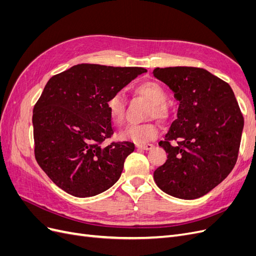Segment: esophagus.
<instances>
[{
  "instance_id": "1",
  "label": "esophagus",
  "mask_w": 256,
  "mask_h": 256,
  "mask_svg": "<svg viewBox=\"0 0 256 256\" xmlns=\"http://www.w3.org/2000/svg\"><path fill=\"white\" fill-rule=\"evenodd\" d=\"M136 147L140 150H152L154 145L150 144V143H140V144H136Z\"/></svg>"
}]
</instances>
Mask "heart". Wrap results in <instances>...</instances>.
I'll list each match as a JSON object with an SVG mask.
<instances>
[{
  "label": "heart",
  "mask_w": 256,
  "mask_h": 256,
  "mask_svg": "<svg viewBox=\"0 0 256 256\" xmlns=\"http://www.w3.org/2000/svg\"><path fill=\"white\" fill-rule=\"evenodd\" d=\"M136 92L148 100L150 106L147 110L146 118H154L164 122L168 118L170 110L166 104L168 94L161 84L154 81H145L138 85ZM106 111L109 118L115 125H122L125 120V99L122 92H115L106 100ZM159 134V126L156 122H148L138 125H129L120 134L122 140L132 141L136 143H145L154 140Z\"/></svg>",
  "instance_id": "1"
}]
</instances>
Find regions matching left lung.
<instances>
[{
  "mask_svg": "<svg viewBox=\"0 0 256 256\" xmlns=\"http://www.w3.org/2000/svg\"><path fill=\"white\" fill-rule=\"evenodd\" d=\"M152 74L180 102L177 118L159 142L168 159L154 180L172 196L200 198L235 166L244 116L228 83L203 68H154Z\"/></svg>",
  "mask_w": 256,
  "mask_h": 256,
  "instance_id": "8db88e82",
  "label": "left lung"
}]
</instances>
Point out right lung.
Here are the masks:
<instances>
[{
	"mask_svg": "<svg viewBox=\"0 0 256 256\" xmlns=\"http://www.w3.org/2000/svg\"><path fill=\"white\" fill-rule=\"evenodd\" d=\"M141 67L79 64L53 76L34 106L37 164L69 194H99L118 180L131 142L102 143L114 134L106 100L138 74Z\"/></svg>",
	"mask_w": 256,
	"mask_h": 256,
	"instance_id": "right-lung-1",
	"label": "right lung"
}]
</instances>
